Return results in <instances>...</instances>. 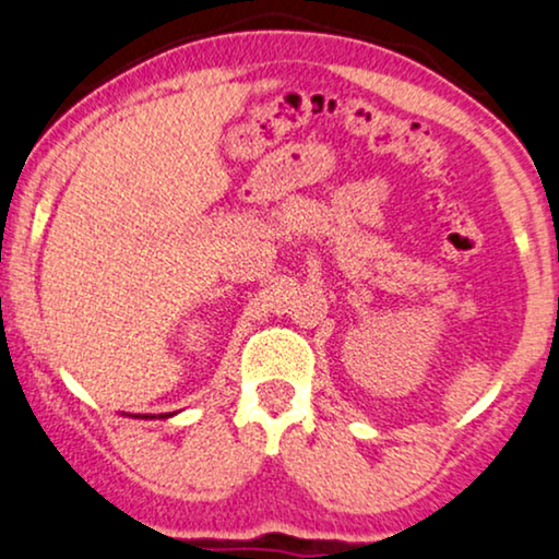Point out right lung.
Masks as SVG:
<instances>
[{
    "label": "right lung",
    "mask_w": 559,
    "mask_h": 559,
    "mask_svg": "<svg viewBox=\"0 0 559 559\" xmlns=\"http://www.w3.org/2000/svg\"><path fill=\"white\" fill-rule=\"evenodd\" d=\"M173 415H175V413H162V415H133V418H150V420H152V418H173Z\"/></svg>",
    "instance_id": "1"
}]
</instances>
